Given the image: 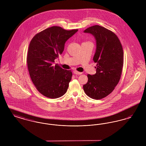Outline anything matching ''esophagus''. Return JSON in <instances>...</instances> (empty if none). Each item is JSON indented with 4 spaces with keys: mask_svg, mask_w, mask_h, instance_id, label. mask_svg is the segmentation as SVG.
<instances>
[{
    "mask_svg": "<svg viewBox=\"0 0 146 146\" xmlns=\"http://www.w3.org/2000/svg\"><path fill=\"white\" fill-rule=\"evenodd\" d=\"M73 73L75 74H78V75H80L82 74V72H78L76 70H74L73 71Z\"/></svg>",
    "mask_w": 146,
    "mask_h": 146,
    "instance_id": "34e87169",
    "label": "esophagus"
}]
</instances>
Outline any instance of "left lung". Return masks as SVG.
Here are the masks:
<instances>
[{
    "label": "left lung",
    "mask_w": 146,
    "mask_h": 146,
    "mask_svg": "<svg viewBox=\"0 0 146 146\" xmlns=\"http://www.w3.org/2000/svg\"><path fill=\"white\" fill-rule=\"evenodd\" d=\"M84 32L95 38L96 49L93 60L97 63L96 72L88 75L84 91L91 98L100 100L110 94L119 82L124 62L123 50L118 36L102 26H93Z\"/></svg>",
    "instance_id": "8db88e82"
}]
</instances>
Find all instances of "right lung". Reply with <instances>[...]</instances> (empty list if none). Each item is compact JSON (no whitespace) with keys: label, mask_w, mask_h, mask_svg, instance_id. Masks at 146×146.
<instances>
[{"label":"right lung","mask_w":146,"mask_h":146,"mask_svg":"<svg viewBox=\"0 0 146 146\" xmlns=\"http://www.w3.org/2000/svg\"><path fill=\"white\" fill-rule=\"evenodd\" d=\"M78 31L53 26L36 34L30 42L27 57L29 75L36 89L46 97L58 98L67 91L72 73L54 62L66 41Z\"/></svg>","instance_id":"1"}]
</instances>
